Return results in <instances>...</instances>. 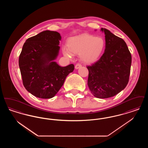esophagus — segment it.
Listing matches in <instances>:
<instances>
[{
  "label": "esophagus",
  "instance_id": "1",
  "mask_svg": "<svg viewBox=\"0 0 148 148\" xmlns=\"http://www.w3.org/2000/svg\"><path fill=\"white\" fill-rule=\"evenodd\" d=\"M82 66V65L80 64L77 63L75 65V68L76 69H79V68H80Z\"/></svg>",
  "mask_w": 148,
  "mask_h": 148
}]
</instances>
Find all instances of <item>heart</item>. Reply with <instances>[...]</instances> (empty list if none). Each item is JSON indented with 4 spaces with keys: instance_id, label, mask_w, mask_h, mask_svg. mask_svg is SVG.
Segmentation results:
<instances>
[{
    "instance_id": "1",
    "label": "heart",
    "mask_w": 148,
    "mask_h": 148,
    "mask_svg": "<svg viewBox=\"0 0 148 148\" xmlns=\"http://www.w3.org/2000/svg\"><path fill=\"white\" fill-rule=\"evenodd\" d=\"M106 47V42L102 37L84 34L70 38L67 41V49H64L65 56L79 54L85 63L96 62L102 54Z\"/></svg>"
}]
</instances>
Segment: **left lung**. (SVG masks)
Segmentation results:
<instances>
[{"label": "left lung", "mask_w": 148, "mask_h": 148, "mask_svg": "<svg viewBox=\"0 0 148 148\" xmlns=\"http://www.w3.org/2000/svg\"><path fill=\"white\" fill-rule=\"evenodd\" d=\"M106 49L97 62L88 66V85L97 98L115 96L127 86L132 64L131 53L125 41L106 29Z\"/></svg>", "instance_id": "left-lung-1"}]
</instances>
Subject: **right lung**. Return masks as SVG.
Returning <instances> with one entry per match:
<instances>
[{"instance_id":"obj_1","label":"right lung","mask_w":148,"mask_h":148,"mask_svg":"<svg viewBox=\"0 0 148 148\" xmlns=\"http://www.w3.org/2000/svg\"><path fill=\"white\" fill-rule=\"evenodd\" d=\"M59 33L45 30L28 38L24 42L19 58L23 84L36 97H54L63 86L74 64L62 67L55 62L60 47Z\"/></svg>"}]
</instances>
